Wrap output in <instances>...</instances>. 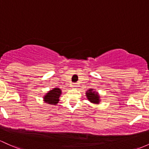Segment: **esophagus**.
I'll use <instances>...</instances> for the list:
<instances>
[{
  "label": "esophagus",
  "mask_w": 149,
  "mask_h": 149,
  "mask_svg": "<svg viewBox=\"0 0 149 149\" xmlns=\"http://www.w3.org/2000/svg\"><path fill=\"white\" fill-rule=\"evenodd\" d=\"M77 83H74V84L72 86V87H73V88H76V87H77Z\"/></svg>",
  "instance_id": "obj_1"
}]
</instances>
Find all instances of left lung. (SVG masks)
Masks as SVG:
<instances>
[{
  "label": "left lung",
  "mask_w": 149,
  "mask_h": 149,
  "mask_svg": "<svg viewBox=\"0 0 149 149\" xmlns=\"http://www.w3.org/2000/svg\"><path fill=\"white\" fill-rule=\"evenodd\" d=\"M88 99L93 103H98L99 102V97L97 93L93 92L92 90H88V91L86 93Z\"/></svg>",
  "instance_id": "8db88e82"
}]
</instances>
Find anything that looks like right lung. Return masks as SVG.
I'll use <instances>...</instances> for the list:
<instances>
[{"mask_svg":"<svg viewBox=\"0 0 149 149\" xmlns=\"http://www.w3.org/2000/svg\"><path fill=\"white\" fill-rule=\"evenodd\" d=\"M61 90L58 88H54L52 90L45 96L44 97L45 101L46 102H48L49 104H56L58 101V97L61 95Z\"/></svg>","mask_w":149,"mask_h":149,"instance_id":"right-lung-1","label":"right lung"}]
</instances>
